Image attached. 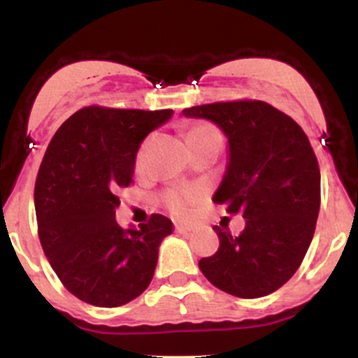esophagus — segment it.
I'll list each match as a JSON object with an SVG mask.
<instances>
[{"mask_svg":"<svg viewBox=\"0 0 358 358\" xmlns=\"http://www.w3.org/2000/svg\"><path fill=\"white\" fill-rule=\"evenodd\" d=\"M175 230L178 234H190V230H192V229H190V227H187V225H180V223H178V225H175Z\"/></svg>","mask_w":358,"mask_h":358,"instance_id":"34e87169","label":"esophagus"}]
</instances>
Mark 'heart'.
Wrapping results in <instances>:
<instances>
[{"label":"heart","mask_w":358,"mask_h":358,"mask_svg":"<svg viewBox=\"0 0 358 358\" xmlns=\"http://www.w3.org/2000/svg\"><path fill=\"white\" fill-rule=\"evenodd\" d=\"M211 136H220V133L216 131L213 126L209 124H194L192 128L187 133V142L197 138H211ZM196 199V190H178V192L169 194L168 202L171 211H175L176 215H185L189 206L192 204Z\"/></svg>","instance_id":"b5f03b06"}]
</instances>
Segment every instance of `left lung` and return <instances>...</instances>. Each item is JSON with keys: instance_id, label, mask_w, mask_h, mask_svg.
<instances>
[{"instance_id": "left-lung-1", "label": "left lung", "mask_w": 358, "mask_h": 358, "mask_svg": "<svg viewBox=\"0 0 358 358\" xmlns=\"http://www.w3.org/2000/svg\"><path fill=\"white\" fill-rule=\"evenodd\" d=\"M183 115L215 122L229 138V164L213 202L246 220L237 237L213 227L220 248L201 259V272L237 298L277 291L301 265L319 216L320 169L308 136L259 100L206 103Z\"/></svg>"}]
</instances>
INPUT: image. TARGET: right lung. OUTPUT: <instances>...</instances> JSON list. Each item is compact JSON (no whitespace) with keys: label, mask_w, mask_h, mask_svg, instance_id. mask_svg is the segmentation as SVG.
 Wrapping results in <instances>:
<instances>
[{"label":"right lung","mask_w":358,"mask_h":358,"mask_svg":"<svg viewBox=\"0 0 358 358\" xmlns=\"http://www.w3.org/2000/svg\"><path fill=\"white\" fill-rule=\"evenodd\" d=\"M173 115L90 106L53 135L34 187L43 251L69 292L103 308L121 306L149 287L159 244L171 220L124 230L115 222L119 189L133 182L140 143Z\"/></svg>","instance_id":"1"}]
</instances>
